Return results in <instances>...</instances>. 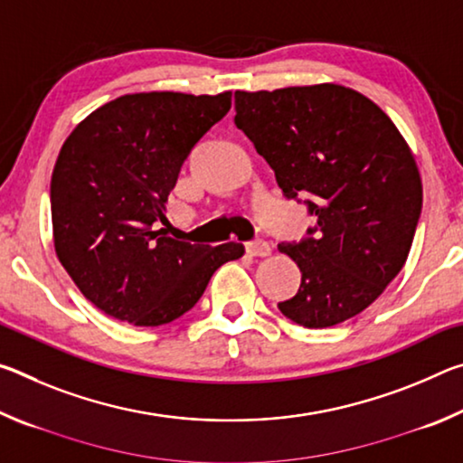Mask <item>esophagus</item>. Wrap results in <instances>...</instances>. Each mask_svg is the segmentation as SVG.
<instances>
[{"label":"esophagus","instance_id":"obj_1","mask_svg":"<svg viewBox=\"0 0 463 463\" xmlns=\"http://www.w3.org/2000/svg\"><path fill=\"white\" fill-rule=\"evenodd\" d=\"M245 247H247V253L250 257H268L271 253V245H269L268 241H263V239L249 241Z\"/></svg>","mask_w":463,"mask_h":463}]
</instances>
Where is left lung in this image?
Masks as SVG:
<instances>
[{"mask_svg": "<svg viewBox=\"0 0 463 463\" xmlns=\"http://www.w3.org/2000/svg\"><path fill=\"white\" fill-rule=\"evenodd\" d=\"M234 124L286 198L304 195L315 229L281 242L302 271L281 315L307 328L354 318L398 276L422 208L409 145L370 98L336 83L234 91Z\"/></svg>", "mask_w": 463, "mask_h": 463, "instance_id": "1", "label": "left lung"}]
</instances>
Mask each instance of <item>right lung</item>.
Instances as JSON below:
<instances>
[{"mask_svg":"<svg viewBox=\"0 0 463 463\" xmlns=\"http://www.w3.org/2000/svg\"><path fill=\"white\" fill-rule=\"evenodd\" d=\"M231 91L128 93L77 124L51 179L54 250L81 294L108 317L159 326L200 300L241 242L167 237L165 202L194 145L231 109Z\"/></svg>","mask_w":463,"mask_h":463,"instance_id":"1","label":"right lung"}]
</instances>
